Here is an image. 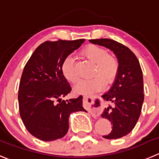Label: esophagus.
<instances>
[{"mask_svg": "<svg viewBox=\"0 0 159 159\" xmlns=\"http://www.w3.org/2000/svg\"><path fill=\"white\" fill-rule=\"evenodd\" d=\"M83 100H84V102H86L87 100H88V97H87L86 96H83ZM91 115L93 117V118H97V117L100 116V112L97 111H93L91 112Z\"/></svg>", "mask_w": 159, "mask_h": 159, "instance_id": "1", "label": "esophagus"}]
</instances>
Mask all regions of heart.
<instances>
[{
    "instance_id": "b5f03b06",
    "label": "heart",
    "mask_w": 159,
    "mask_h": 159,
    "mask_svg": "<svg viewBox=\"0 0 159 159\" xmlns=\"http://www.w3.org/2000/svg\"><path fill=\"white\" fill-rule=\"evenodd\" d=\"M81 54L86 57L93 63L95 68L93 76H96L92 79L82 80L75 87V92L81 94H90L100 90L103 86V81L110 84L115 80L119 69V62L115 56L109 54L101 46L89 44L81 51ZM62 71L67 81L76 84L78 81L75 62L74 58L67 56L62 65Z\"/></svg>"
}]
</instances>
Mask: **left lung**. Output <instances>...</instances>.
Segmentation results:
<instances>
[{"label": "left lung", "instance_id": "1", "mask_svg": "<svg viewBox=\"0 0 159 159\" xmlns=\"http://www.w3.org/2000/svg\"><path fill=\"white\" fill-rule=\"evenodd\" d=\"M93 44L104 46L113 51L119 62V69L111 89L102 96L104 100L114 103L105 108L102 118L113 125L105 139H118L126 136L136 125L141 113L144 100L143 72L134 53L124 44L108 38L89 40Z\"/></svg>", "mask_w": 159, "mask_h": 159}]
</instances>
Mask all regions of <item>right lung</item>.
Returning a JSON list of instances; mask_svg holds the SVG:
<instances>
[{"mask_svg":"<svg viewBox=\"0 0 159 159\" xmlns=\"http://www.w3.org/2000/svg\"><path fill=\"white\" fill-rule=\"evenodd\" d=\"M84 41H44L25 65L18 93L19 114L28 132L39 140L52 141L63 137L69 129L70 115L86 112L82 96L62 100L71 91L62 65Z\"/></svg>","mask_w":159,"mask_h":159,"instance_id":"add662e5","label":"right lung"}]
</instances>
